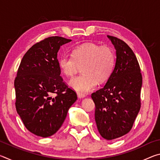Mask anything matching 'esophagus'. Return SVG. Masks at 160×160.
<instances>
[{"mask_svg":"<svg viewBox=\"0 0 160 160\" xmlns=\"http://www.w3.org/2000/svg\"><path fill=\"white\" fill-rule=\"evenodd\" d=\"M78 97L79 99H83V98H85V94H82L81 93H78Z\"/></svg>","mask_w":160,"mask_h":160,"instance_id":"1","label":"esophagus"}]
</instances>
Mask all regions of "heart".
<instances>
[{
	"label": "heart",
	"mask_w": 160,
	"mask_h": 160,
	"mask_svg": "<svg viewBox=\"0 0 160 160\" xmlns=\"http://www.w3.org/2000/svg\"><path fill=\"white\" fill-rule=\"evenodd\" d=\"M116 63L114 51L109 47L85 43L75 48L72 56L63 54L58 58V66L66 77H72L80 66L82 74L70 80L69 85L80 93H88L97 82H104L112 75Z\"/></svg>",
	"instance_id": "heart-1"
}]
</instances>
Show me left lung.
<instances>
[{
    "label": "left lung",
    "instance_id": "8db88e82",
    "mask_svg": "<svg viewBox=\"0 0 160 160\" xmlns=\"http://www.w3.org/2000/svg\"><path fill=\"white\" fill-rule=\"evenodd\" d=\"M116 49V63L104 88L92 94L95 121L102 138H118L131 131L140 109L142 78L133 51L126 43L109 36Z\"/></svg>",
    "mask_w": 160,
    "mask_h": 160
}]
</instances>
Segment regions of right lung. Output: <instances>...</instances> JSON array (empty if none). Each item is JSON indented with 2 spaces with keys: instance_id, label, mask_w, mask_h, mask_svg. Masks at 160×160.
Masks as SVG:
<instances>
[{
  "instance_id": "right-lung-1",
  "label": "right lung",
  "mask_w": 160,
  "mask_h": 160,
  "mask_svg": "<svg viewBox=\"0 0 160 160\" xmlns=\"http://www.w3.org/2000/svg\"><path fill=\"white\" fill-rule=\"evenodd\" d=\"M70 42L48 37L32 46L19 66L14 82L16 110L26 128L37 136L56 133L77 100L76 93L60 76L57 58L60 47Z\"/></svg>"
}]
</instances>
